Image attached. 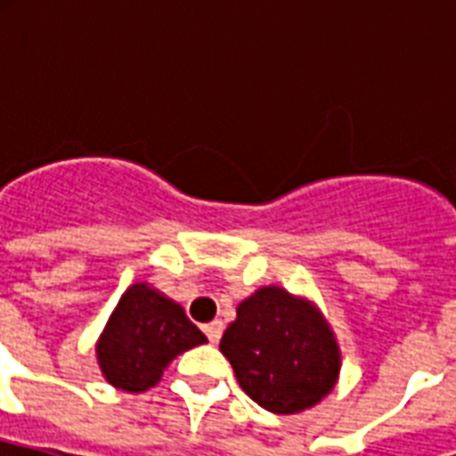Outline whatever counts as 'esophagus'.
Wrapping results in <instances>:
<instances>
[{
  "label": "esophagus",
  "mask_w": 456,
  "mask_h": 456,
  "mask_svg": "<svg viewBox=\"0 0 456 456\" xmlns=\"http://www.w3.org/2000/svg\"><path fill=\"white\" fill-rule=\"evenodd\" d=\"M203 331H206V336L210 343H220L222 331H224V324H222L220 319H215V322H210V324L203 326Z\"/></svg>",
  "instance_id": "34e87169"
}]
</instances>
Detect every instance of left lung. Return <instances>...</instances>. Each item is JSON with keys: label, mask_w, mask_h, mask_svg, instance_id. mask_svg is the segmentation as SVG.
Listing matches in <instances>:
<instances>
[{"label": "left lung", "mask_w": 456, "mask_h": 456, "mask_svg": "<svg viewBox=\"0 0 456 456\" xmlns=\"http://www.w3.org/2000/svg\"><path fill=\"white\" fill-rule=\"evenodd\" d=\"M220 350L246 395L274 414H300L322 403L343 364L317 303L274 284L239 303Z\"/></svg>", "instance_id": "8db88e82"}]
</instances>
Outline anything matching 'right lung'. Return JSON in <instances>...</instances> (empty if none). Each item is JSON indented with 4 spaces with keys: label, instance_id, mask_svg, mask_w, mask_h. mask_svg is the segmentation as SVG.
Segmentation results:
<instances>
[{
    "label": "right lung",
    "instance_id": "right-lung-1",
    "mask_svg": "<svg viewBox=\"0 0 456 456\" xmlns=\"http://www.w3.org/2000/svg\"><path fill=\"white\" fill-rule=\"evenodd\" d=\"M206 340L182 305L149 281H137L110 312L94 346L96 362L113 388L144 393L163 379L177 354Z\"/></svg>",
    "mask_w": 456,
    "mask_h": 456
}]
</instances>
